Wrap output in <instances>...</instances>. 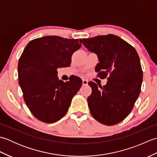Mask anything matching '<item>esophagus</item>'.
Returning a JSON list of instances; mask_svg holds the SVG:
<instances>
[{
  "label": "esophagus",
  "instance_id": "esophagus-1",
  "mask_svg": "<svg viewBox=\"0 0 157 157\" xmlns=\"http://www.w3.org/2000/svg\"><path fill=\"white\" fill-rule=\"evenodd\" d=\"M82 84H83V85H84V86H86V85H88V80H86V79H83V80H82Z\"/></svg>",
  "mask_w": 157,
  "mask_h": 157
}]
</instances>
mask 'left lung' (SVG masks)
<instances>
[{
  "mask_svg": "<svg viewBox=\"0 0 157 157\" xmlns=\"http://www.w3.org/2000/svg\"><path fill=\"white\" fill-rule=\"evenodd\" d=\"M82 43L98 56L99 63L95 68L98 76L108 77L103 87L88 83L92 90L87 99L90 111L102 124L115 125L129 114L140 93L143 73L138 52L113 34L84 38Z\"/></svg>",
  "mask_w": 157,
  "mask_h": 157,
  "instance_id": "left-lung-1",
  "label": "left lung"
}]
</instances>
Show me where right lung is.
<instances>
[{
  "mask_svg": "<svg viewBox=\"0 0 157 157\" xmlns=\"http://www.w3.org/2000/svg\"><path fill=\"white\" fill-rule=\"evenodd\" d=\"M81 46L82 39L56 36L34 39L25 46L18 63L19 84L26 105L40 121L52 123L63 117L80 89V78L74 75L63 82L57 69L69 66Z\"/></svg>",
  "mask_w": 157,
  "mask_h": 157,
  "instance_id": "1",
  "label": "right lung"
}]
</instances>
